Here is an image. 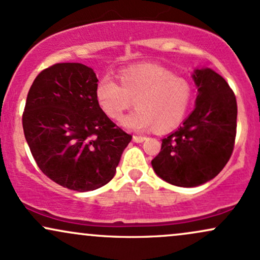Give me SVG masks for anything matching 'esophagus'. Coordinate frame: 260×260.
Wrapping results in <instances>:
<instances>
[{"label": "esophagus", "instance_id": "esophagus-1", "mask_svg": "<svg viewBox=\"0 0 260 260\" xmlns=\"http://www.w3.org/2000/svg\"><path fill=\"white\" fill-rule=\"evenodd\" d=\"M145 140V137L143 136H133V142L136 143H143Z\"/></svg>", "mask_w": 260, "mask_h": 260}]
</instances>
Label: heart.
I'll list each match as a JSON object with an SVG mask.
<instances>
[{
  "mask_svg": "<svg viewBox=\"0 0 260 260\" xmlns=\"http://www.w3.org/2000/svg\"><path fill=\"white\" fill-rule=\"evenodd\" d=\"M118 79L121 85L106 74L95 89L98 104L109 118L120 120L134 100L138 109L122 120L128 129L143 132L155 127L164 132L183 121L193 95L187 78L159 64L143 63L122 70Z\"/></svg>",
  "mask_w": 260,
  "mask_h": 260,
  "instance_id": "b5f03b06",
  "label": "heart"
}]
</instances>
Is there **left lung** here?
I'll list each match as a JSON object with an SVG mask.
<instances>
[{
	"label": "left lung",
	"mask_w": 260,
	"mask_h": 260,
	"mask_svg": "<svg viewBox=\"0 0 260 260\" xmlns=\"http://www.w3.org/2000/svg\"><path fill=\"white\" fill-rule=\"evenodd\" d=\"M198 96L196 109L161 143L151 160L155 174L178 187H197L225 168L235 147L236 96L225 79L210 68L192 74Z\"/></svg>",
	"instance_id": "left-lung-1"
}]
</instances>
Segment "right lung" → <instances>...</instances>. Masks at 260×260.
Wrapping results in <instances>:
<instances>
[{
    "label": "right lung",
    "mask_w": 260,
    "mask_h": 260,
    "mask_svg": "<svg viewBox=\"0 0 260 260\" xmlns=\"http://www.w3.org/2000/svg\"><path fill=\"white\" fill-rule=\"evenodd\" d=\"M96 74L82 63H56L29 89L23 129L39 169L77 192L105 186L132 139L103 112Z\"/></svg>",
    "instance_id": "right-lung-1"
}]
</instances>
